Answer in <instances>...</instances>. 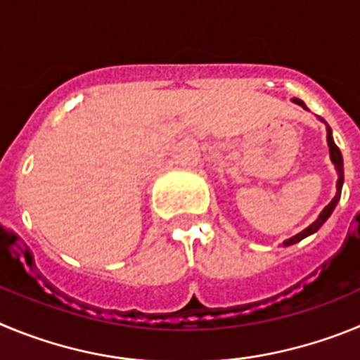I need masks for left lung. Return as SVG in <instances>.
I'll return each instance as SVG.
<instances>
[{"label":"left lung","mask_w":360,"mask_h":360,"mask_svg":"<svg viewBox=\"0 0 360 360\" xmlns=\"http://www.w3.org/2000/svg\"><path fill=\"white\" fill-rule=\"evenodd\" d=\"M294 103L299 104V106H301V108H304V110H308L307 104H304L303 101H301V98H294ZM319 120H321V122H324V119H321V117H319ZM324 126H326V142H328V148H330V160H332V164L335 165V171H337V193H335V196H333V198H332V202H330L328 205H326V207L323 209V211H321V214L317 216V219H316V221H314V224H310L307 229H303V231H301V232H297L295 236H292V238H288V240L283 241V245H285V247H288V245L297 243V241L304 240V238H307V236H310V234H314V232L319 231V229L323 227L324 221H326V219H328L330 216H332L333 209L337 207V203H339V200H341L342 184H345V167H342V165H345V164H342L341 149L337 148L335 142H333L332 128H330V126L326 122H324Z\"/></svg>","instance_id":"obj_1"}]
</instances>
